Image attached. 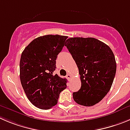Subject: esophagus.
<instances>
[{"mask_svg":"<svg viewBox=\"0 0 130 130\" xmlns=\"http://www.w3.org/2000/svg\"><path fill=\"white\" fill-rule=\"evenodd\" d=\"M67 79L69 81V80H71V78H72V76H71V74H68L67 75Z\"/></svg>","mask_w":130,"mask_h":130,"instance_id":"1","label":"esophagus"}]
</instances>
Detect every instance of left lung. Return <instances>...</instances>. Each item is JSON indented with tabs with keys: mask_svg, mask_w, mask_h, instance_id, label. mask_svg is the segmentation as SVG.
<instances>
[{
	"mask_svg": "<svg viewBox=\"0 0 130 130\" xmlns=\"http://www.w3.org/2000/svg\"><path fill=\"white\" fill-rule=\"evenodd\" d=\"M79 69L81 88L73 93L79 105L92 106L108 94L116 72L114 54L109 46L94 38H71L65 45Z\"/></svg>",
	"mask_w": 130,
	"mask_h": 130,
	"instance_id": "obj_1",
	"label": "left lung"
}]
</instances>
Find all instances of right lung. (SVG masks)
Masks as SVG:
<instances>
[{
  "mask_svg": "<svg viewBox=\"0 0 130 130\" xmlns=\"http://www.w3.org/2000/svg\"><path fill=\"white\" fill-rule=\"evenodd\" d=\"M67 36L48 35L40 36L24 48L20 61V78L29 100L38 108L48 110L58 103L67 79L54 75L57 56Z\"/></svg>",
  "mask_w": 130,
  "mask_h": 130,
  "instance_id": "obj_1",
  "label": "right lung"
}]
</instances>
